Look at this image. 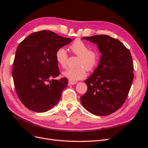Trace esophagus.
Masks as SVG:
<instances>
[{"instance_id": "1", "label": "esophagus", "mask_w": 148, "mask_h": 148, "mask_svg": "<svg viewBox=\"0 0 148 148\" xmlns=\"http://www.w3.org/2000/svg\"><path fill=\"white\" fill-rule=\"evenodd\" d=\"M77 84L76 82H74V81H69V86H71V85H74V84Z\"/></svg>"}]
</instances>
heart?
I'll return each instance as SVG.
<instances>
[{"label": "heart", "instance_id": "heart-1", "mask_svg": "<svg viewBox=\"0 0 148 148\" xmlns=\"http://www.w3.org/2000/svg\"><path fill=\"white\" fill-rule=\"evenodd\" d=\"M70 49L74 55L78 56L75 68H70L63 72V75L71 81H78L87 76V70L92 71L97 66L100 55L97 50L90 49L89 46L84 41L77 40L70 46ZM58 64L62 68H66L67 64L68 54L64 48H60L55 53Z\"/></svg>", "mask_w": 148, "mask_h": 148}]
</instances>
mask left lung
Listing matches in <instances>:
<instances>
[{
  "mask_svg": "<svg viewBox=\"0 0 148 148\" xmlns=\"http://www.w3.org/2000/svg\"><path fill=\"white\" fill-rule=\"evenodd\" d=\"M82 39L97 44L102 56L94 73L84 81L87 90L81 97L82 105L95 115H110L125 103L132 86L134 77L132 55L121 42L108 35Z\"/></svg>",
  "mask_w": 148,
  "mask_h": 148,
  "instance_id": "obj_1",
  "label": "left lung"
}]
</instances>
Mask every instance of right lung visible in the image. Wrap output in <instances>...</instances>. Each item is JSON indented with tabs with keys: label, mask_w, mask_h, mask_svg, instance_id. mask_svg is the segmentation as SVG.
I'll return each instance as SVG.
<instances>
[{
	"label": "right lung",
	"mask_w": 148,
	"mask_h": 148,
	"mask_svg": "<svg viewBox=\"0 0 148 148\" xmlns=\"http://www.w3.org/2000/svg\"><path fill=\"white\" fill-rule=\"evenodd\" d=\"M72 41L54 32L42 30L28 35L18 46L12 76L16 94L29 110L47 112L60 100L68 80L54 79L60 74L55 53Z\"/></svg>",
	"instance_id": "right-lung-1"
}]
</instances>
